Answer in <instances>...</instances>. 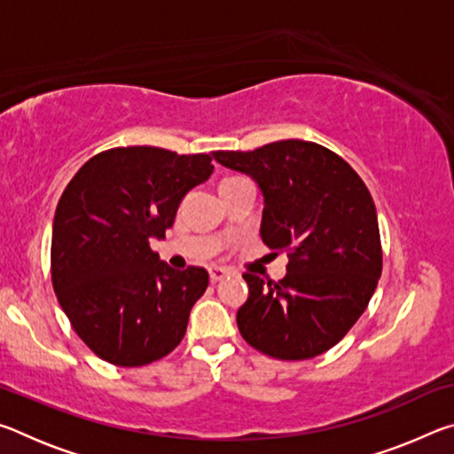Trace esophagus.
I'll use <instances>...</instances> for the list:
<instances>
[{
    "instance_id": "obj_1",
    "label": "esophagus",
    "mask_w": 454,
    "mask_h": 454,
    "mask_svg": "<svg viewBox=\"0 0 454 454\" xmlns=\"http://www.w3.org/2000/svg\"><path fill=\"white\" fill-rule=\"evenodd\" d=\"M208 272H210V280H212V282H220V280H224L226 276L230 274V272L226 270V268H220V266H212Z\"/></svg>"
}]
</instances>
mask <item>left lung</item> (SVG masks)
Masks as SVG:
<instances>
[{"mask_svg":"<svg viewBox=\"0 0 454 454\" xmlns=\"http://www.w3.org/2000/svg\"><path fill=\"white\" fill-rule=\"evenodd\" d=\"M212 156L258 184L264 198L260 238L290 256L280 282L244 274L248 301L236 314L242 338L280 360L333 348L366 310L380 278L371 192L340 156L314 142L280 140Z\"/></svg>","mask_w":454,"mask_h":454,"instance_id":"8db88e82","label":"left lung"}]
</instances>
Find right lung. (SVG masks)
Masks as SVG:
<instances>
[{
	"instance_id": "right-lung-1",
	"label": "right lung",
	"mask_w": 454,
	"mask_h": 454,
	"mask_svg": "<svg viewBox=\"0 0 454 454\" xmlns=\"http://www.w3.org/2000/svg\"><path fill=\"white\" fill-rule=\"evenodd\" d=\"M212 172L208 153L129 145L88 160L66 186L51 228L53 290L106 363L144 366L182 342L208 272L174 270L150 240L166 238L182 198Z\"/></svg>"
}]
</instances>
